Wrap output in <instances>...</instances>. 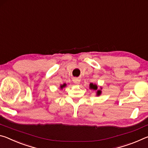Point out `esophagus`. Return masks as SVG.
I'll use <instances>...</instances> for the list:
<instances>
[{
	"mask_svg": "<svg viewBox=\"0 0 148 148\" xmlns=\"http://www.w3.org/2000/svg\"><path fill=\"white\" fill-rule=\"evenodd\" d=\"M79 82H80L79 79H74V83L75 84H79Z\"/></svg>",
	"mask_w": 148,
	"mask_h": 148,
	"instance_id": "esophagus-1",
	"label": "esophagus"
}]
</instances>
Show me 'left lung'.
Returning a JSON list of instances; mask_svg holds the SVG:
<instances>
[{"label":"left lung","instance_id":"8db88e82","mask_svg":"<svg viewBox=\"0 0 148 148\" xmlns=\"http://www.w3.org/2000/svg\"><path fill=\"white\" fill-rule=\"evenodd\" d=\"M90 88L92 89H95V90H97V86H96V85H95V84H90ZM101 91H100V90L97 91V95H101Z\"/></svg>","mask_w":148,"mask_h":148}]
</instances>
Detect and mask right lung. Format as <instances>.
<instances>
[{
	"label": "right lung",
	"instance_id": "1",
	"mask_svg": "<svg viewBox=\"0 0 148 148\" xmlns=\"http://www.w3.org/2000/svg\"><path fill=\"white\" fill-rule=\"evenodd\" d=\"M65 86H66V84H64L62 85V86H61V88H63V87H65Z\"/></svg>",
	"mask_w": 148,
	"mask_h": 148
}]
</instances>
